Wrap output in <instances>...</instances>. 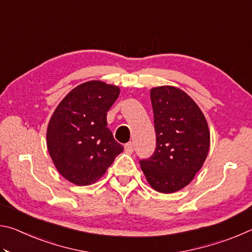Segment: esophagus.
Returning a JSON list of instances; mask_svg holds the SVG:
<instances>
[{"label": "esophagus", "instance_id": "1", "mask_svg": "<svg viewBox=\"0 0 252 252\" xmlns=\"http://www.w3.org/2000/svg\"><path fill=\"white\" fill-rule=\"evenodd\" d=\"M125 150L126 153H129V155H131L132 152H133L134 150V147H133V143L132 142H127L126 146H125Z\"/></svg>", "mask_w": 252, "mask_h": 252}]
</instances>
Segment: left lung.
<instances>
[{
    "label": "left lung",
    "instance_id": "8db88e82",
    "mask_svg": "<svg viewBox=\"0 0 252 252\" xmlns=\"http://www.w3.org/2000/svg\"><path fill=\"white\" fill-rule=\"evenodd\" d=\"M150 97L157 144L152 157L140 165L153 189L173 193L201 169L210 148V131L202 111L180 89L153 88Z\"/></svg>",
    "mask_w": 252,
    "mask_h": 252
}]
</instances>
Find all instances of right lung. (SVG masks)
<instances>
[{"label": "right lung", "mask_w": 252, "mask_h": 252, "mask_svg": "<svg viewBox=\"0 0 252 252\" xmlns=\"http://www.w3.org/2000/svg\"><path fill=\"white\" fill-rule=\"evenodd\" d=\"M119 94L117 85L89 81L67 93L50 119V157L61 176L76 186L96 182L123 151L106 122Z\"/></svg>", "instance_id": "obj_1"}]
</instances>
